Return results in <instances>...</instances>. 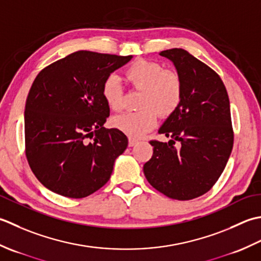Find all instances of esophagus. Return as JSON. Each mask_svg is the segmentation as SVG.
<instances>
[{
    "label": "esophagus",
    "instance_id": "34e87169",
    "mask_svg": "<svg viewBox=\"0 0 261 261\" xmlns=\"http://www.w3.org/2000/svg\"><path fill=\"white\" fill-rule=\"evenodd\" d=\"M138 143V141L136 140V138H133V137H129L128 138V145L129 146H134V145H136Z\"/></svg>",
    "mask_w": 261,
    "mask_h": 261
}]
</instances>
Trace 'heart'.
I'll return each instance as SVG.
<instances>
[{"instance_id":"b5f03b06","label":"heart","mask_w":261,"mask_h":261,"mask_svg":"<svg viewBox=\"0 0 261 261\" xmlns=\"http://www.w3.org/2000/svg\"><path fill=\"white\" fill-rule=\"evenodd\" d=\"M126 80L142 90L138 111L115 116L111 124L130 137H141L156 124L158 116H169L179 107L182 98V80L178 72L164 70L160 63L138 60L126 68ZM102 97L111 110L123 107V92L119 79L109 75L101 88Z\"/></svg>"}]
</instances>
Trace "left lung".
<instances>
[{"label": "left lung", "instance_id": "obj_1", "mask_svg": "<svg viewBox=\"0 0 261 261\" xmlns=\"http://www.w3.org/2000/svg\"><path fill=\"white\" fill-rule=\"evenodd\" d=\"M160 55L171 61L181 76L182 98L159 129L170 141L150 142L153 155L143 171L152 187L167 197L189 200L215 185L230 158V100L219 74L187 50L172 48Z\"/></svg>", "mask_w": 261, "mask_h": 261}]
</instances>
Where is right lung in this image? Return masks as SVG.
Segmentation results:
<instances>
[{"mask_svg":"<svg viewBox=\"0 0 261 261\" xmlns=\"http://www.w3.org/2000/svg\"><path fill=\"white\" fill-rule=\"evenodd\" d=\"M132 57L79 50L36 76L25 101V155L36 178L53 193L83 198L110 179L128 140L119 129L103 127L110 110L101 88Z\"/></svg>","mask_w":261,"mask_h":261,"instance_id":"right-lung-1","label":"right lung"}]
</instances>
